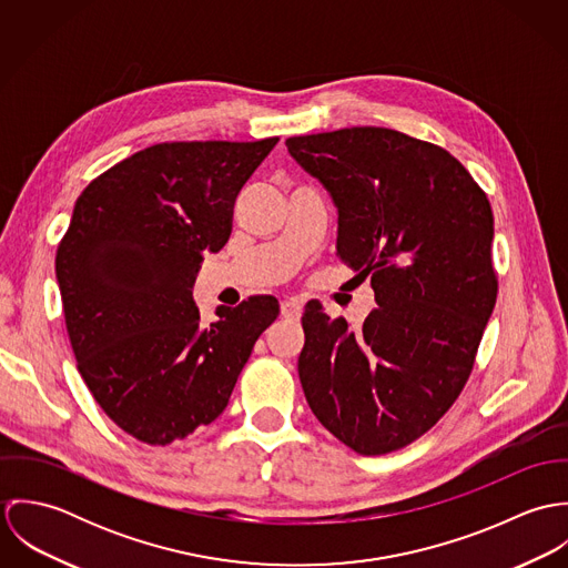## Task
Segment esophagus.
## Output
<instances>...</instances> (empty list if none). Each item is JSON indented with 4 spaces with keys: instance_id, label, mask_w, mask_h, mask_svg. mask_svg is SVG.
Wrapping results in <instances>:
<instances>
[{
    "instance_id": "obj_1",
    "label": "esophagus",
    "mask_w": 568,
    "mask_h": 568,
    "mask_svg": "<svg viewBox=\"0 0 568 568\" xmlns=\"http://www.w3.org/2000/svg\"><path fill=\"white\" fill-rule=\"evenodd\" d=\"M280 311H282V317H284V320H291V322H297V320L302 317V306H300L295 300L282 302Z\"/></svg>"
}]
</instances>
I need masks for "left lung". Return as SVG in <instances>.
<instances>
[{
    "label": "left lung",
    "instance_id": "left-lung-1",
    "mask_svg": "<svg viewBox=\"0 0 568 568\" xmlns=\"http://www.w3.org/2000/svg\"><path fill=\"white\" fill-rule=\"evenodd\" d=\"M336 207V255L372 277L358 329L306 304L297 361L306 400L361 455L424 435L462 394L496 304L494 216L448 151L394 129L288 138Z\"/></svg>",
    "mask_w": 568,
    "mask_h": 568
}]
</instances>
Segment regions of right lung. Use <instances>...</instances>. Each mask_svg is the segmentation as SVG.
<instances>
[{
    "instance_id": "1",
    "label": "right lung",
    "mask_w": 568,
    "mask_h": 568,
    "mask_svg": "<svg viewBox=\"0 0 568 568\" xmlns=\"http://www.w3.org/2000/svg\"><path fill=\"white\" fill-rule=\"evenodd\" d=\"M280 138L155 144L82 190L57 251L65 325L84 385L129 435L183 439L230 403L271 295L201 324L192 288L232 234L234 201Z\"/></svg>"
}]
</instances>
